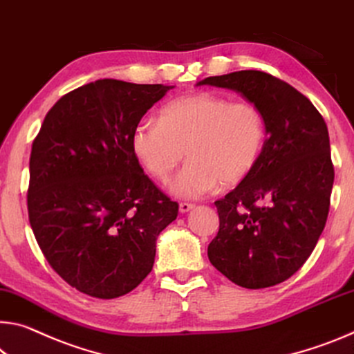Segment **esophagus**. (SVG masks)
<instances>
[{"label":"esophagus","instance_id":"34e87169","mask_svg":"<svg viewBox=\"0 0 354 354\" xmlns=\"http://www.w3.org/2000/svg\"><path fill=\"white\" fill-rule=\"evenodd\" d=\"M195 205L194 203H187V201H183V203H179V211L183 212V214H186L190 209H194Z\"/></svg>","mask_w":354,"mask_h":354}]
</instances>
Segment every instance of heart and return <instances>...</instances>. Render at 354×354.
<instances>
[{
    "instance_id": "1",
    "label": "heart",
    "mask_w": 354,
    "mask_h": 354,
    "mask_svg": "<svg viewBox=\"0 0 354 354\" xmlns=\"http://www.w3.org/2000/svg\"><path fill=\"white\" fill-rule=\"evenodd\" d=\"M268 129L255 104L216 93H197L168 102L160 120L140 121L132 132L133 153L151 176L167 181L184 159L189 162L170 183L179 197L200 198L218 181H244L261 159Z\"/></svg>"
}]
</instances>
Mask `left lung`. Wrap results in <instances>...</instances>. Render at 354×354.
Here are the masks:
<instances>
[{"label":"left lung","instance_id":"left-lung-1","mask_svg":"<svg viewBox=\"0 0 354 354\" xmlns=\"http://www.w3.org/2000/svg\"><path fill=\"white\" fill-rule=\"evenodd\" d=\"M198 85L241 93L268 129L254 171L214 203L221 223L207 257L239 287H274L304 265L326 225L334 183L328 126L304 94L266 72H232Z\"/></svg>","mask_w":354,"mask_h":354}]
</instances>
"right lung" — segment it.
<instances>
[{
    "mask_svg": "<svg viewBox=\"0 0 354 354\" xmlns=\"http://www.w3.org/2000/svg\"><path fill=\"white\" fill-rule=\"evenodd\" d=\"M173 86L104 78L64 94L32 140L28 217L48 265L72 288L113 299L142 283L179 205L132 148L143 115Z\"/></svg>",
    "mask_w": 354,
    "mask_h": 354,
    "instance_id": "obj_1",
    "label": "right lung"
}]
</instances>
